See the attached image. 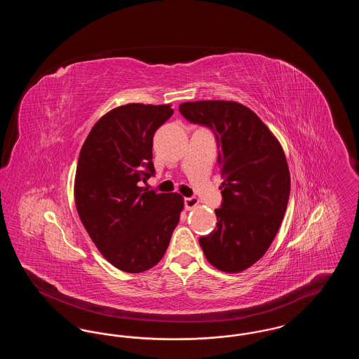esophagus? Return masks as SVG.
Segmentation results:
<instances>
[{
	"label": "esophagus",
	"mask_w": 359,
	"mask_h": 359,
	"mask_svg": "<svg viewBox=\"0 0 359 359\" xmlns=\"http://www.w3.org/2000/svg\"><path fill=\"white\" fill-rule=\"evenodd\" d=\"M199 205V201L196 199V198H184V208L186 210H192V208H195L196 205Z\"/></svg>",
	"instance_id": "34e87169"
}]
</instances>
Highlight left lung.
Here are the masks:
<instances>
[{
    "instance_id": "1",
    "label": "left lung",
    "mask_w": 359,
    "mask_h": 359,
    "mask_svg": "<svg viewBox=\"0 0 359 359\" xmlns=\"http://www.w3.org/2000/svg\"><path fill=\"white\" fill-rule=\"evenodd\" d=\"M179 111L214 132L224 179L217 227L199 243L211 265L238 273L266 253L284 218L290 191L285 154L266 125L241 103L184 102Z\"/></svg>"
}]
</instances>
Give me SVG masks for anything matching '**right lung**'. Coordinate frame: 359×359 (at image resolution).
<instances>
[{
	"label": "right lung",
	"instance_id": "1",
	"mask_svg": "<svg viewBox=\"0 0 359 359\" xmlns=\"http://www.w3.org/2000/svg\"><path fill=\"white\" fill-rule=\"evenodd\" d=\"M172 114L170 104L116 107L93 126L78 158L79 218L102 256L128 273L163 258L184 205L176 192L140 187L154 175V132Z\"/></svg>",
	"mask_w": 359,
	"mask_h": 359
}]
</instances>
